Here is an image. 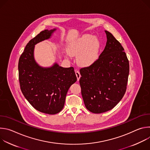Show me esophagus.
I'll use <instances>...</instances> for the list:
<instances>
[{
	"mask_svg": "<svg viewBox=\"0 0 150 150\" xmlns=\"http://www.w3.org/2000/svg\"><path fill=\"white\" fill-rule=\"evenodd\" d=\"M75 74H76V78H77V80L79 81V78H81V74H80L79 72L78 71H75Z\"/></svg>",
	"mask_w": 150,
	"mask_h": 150,
	"instance_id": "1",
	"label": "esophagus"
}]
</instances>
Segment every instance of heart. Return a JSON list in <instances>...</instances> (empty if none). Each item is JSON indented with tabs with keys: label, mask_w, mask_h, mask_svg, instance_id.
<instances>
[{
	"label": "heart",
	"mask_w": 150,
	"mask_h": 150,
	"mask_svg": "<svg viewBox=\"0 0 150 150\" xmlns=\"http://www.w3.org/2000/svg\"><path fill=\"white\" fill-rule=\"evenodd\" d=\"M100 42L93 35L86 34L73 40L69 44L66 56H77L76 60L81 67H88L96 62L99 56Z\"/></svg>",
	"instance_id": "heart-1"
}]
</instances>
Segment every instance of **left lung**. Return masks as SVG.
I'll list each match as a JSON object with an SVG mask.
<instances>
[{
    "mask_svg": "<svg viewBox=\"0 0 150 150\" xmlns=\"http://www.w3.org/2000/svg\"><path fill=\"white\" fill-rule=\"evenodd\" d=\"M103 52L92 65L81 68L79 83L86 108L94 113L112 109L123 98L129 72V61L120 42L105 31Z\"/></svg>",
    "mask_w": 150,
    "mask_h": 150,
    "instance_id": "obj_1",
    "label": "left lung"
}]
</instances>
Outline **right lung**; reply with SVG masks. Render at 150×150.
Returning a JSON list of instances; mask_svg holds the SVG:
<instances>
[{"instance_id":"add662e5","label":"right lung","mask_w":150,"mask_h":150,"mask_svg":"<svg viewBox=\"0 0 150 150\" xmlns=\"http://www.w3.org/2000/svg\"><path fill=\"white\" fill-rule=\"evenodd\" d=\"M56 30H45L31 39L18 63L19 81L23 95L37 110L49 115L62 110L68 91L77 80L73 67L63 68L54 63L51 67L44 68L34 59L35 45L50 38Z\"/></svg>"}]
</instances>
